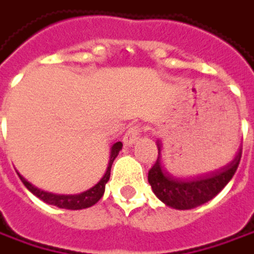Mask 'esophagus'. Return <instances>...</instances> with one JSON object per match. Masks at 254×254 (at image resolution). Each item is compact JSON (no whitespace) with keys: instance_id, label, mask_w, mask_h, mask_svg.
Returning <instances> with one entry per match:
<instances>
[{"instance_id":"34e87169","label":"esophagus","mask_w":254,"mask_h":254,"mask_svg":"<svg viewBox=\"0 0 254 254\" xmlns=\"http://www.w3.org/2000/svg\"><path fill=\"white\" fill-rule=\"evenodd\" d=\"M140 132H142V127H130L127 129V132H125V135H124V142H125V145H133L136 140L140 136Z\"/></svg>"}]
</instances>
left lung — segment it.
Wrapping results in <instances>:
<instances>
[{"label":"left lung","instance_id":"8db88e82","mask_svg":"<svg viewBox=\"0 0 254 254\" xmlns=\"http://www.w3.org/2000/svg\"><path fill=\"white\" fill-rule=\"evenodd\" d=\"M159 156L148 173V182L153 193L163 203L173 209L188 210L212 200L220 192L236 172L242 158V149L236 158L219 171L194 178H176L165 171L160 165V143L158 142Z\"/></svg>","mask_w":254,"mask_h":254}]
</instances>
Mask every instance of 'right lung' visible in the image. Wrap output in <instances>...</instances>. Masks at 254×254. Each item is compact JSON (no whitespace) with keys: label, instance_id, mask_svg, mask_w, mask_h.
Returning a JSON list of instances; mask_svg holds the SVG:
<instances>
[{"label":"right lung","instance_id":"add662e5","mask_svg":"<svg viewBox=\"0 0 254 254\" xmlns=\"http://www.w3.org/2000/svg\"><path fill=\"white\" fill-rule=\"evenodd\" d=\"M122 149V142H116L112 145L111 148V158H109V163H108V168H106L105 175L101 178V181L96 183L95 186H92L91 189L85 190L82 193H78V194H55V193L45 192V190H41L38 188H35L34 185L28 182L27 179H24L21 175H19V179L22 181V183L25 185L28 190L31 193H34L37 197H39L41 200H44L45 203L52 204V206H57V207H61V209H71V210H79V209H86V207H91L94 206L105 192V185L109 181V176H111V168H112V163L118 156L119 150Z\"/></svg>","mask_w":254,"mask_h":254}]
</instances>
